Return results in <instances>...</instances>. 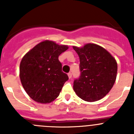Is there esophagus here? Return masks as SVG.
<instances>
[{"label":"esophagus","instance_id":"1","mask_svg":"<svg viewBox=\"0 0 134 134\" xmlns=\"http://www.w3.org/2000/svg\"><path fill=\"white\" fill-rule=\"evenodd\" d=\"M68 78H69V79H71V78H72V73L69 72L68 74Z\"/></svg>","mask_w":134,"mask_h":134}]
</instances>
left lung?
<instances>
[{
    "instance_id": "1",
    "label": "left lung",
    "mask_w": 134,
    "mask_h": 134,
    "mask_svg": "<svg viewBox=\"0 0 134 134\" xmlns=\"http://www.w3.org/2000/svg\"><path fill=\"white\" fill-rule=\"evenodd\" d=\"M80 58V76L74 81V92L88 102L103 98L115 82L118 64L105 48L94 43L73 46Z\"/></svg>"
}]
</instances>
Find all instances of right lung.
I'll list each match as a JSON object with an SVG mask.
<instances>
[{
	"label": "right lung",
	"instance_id": "1",
	"mask_svg": "<svg viewBox=\"0 0 134 134\" xmlns=\"http://www.w3.org/2000/svg\"><path fill=\"white\" fill-rule=\"evenodd\" d=\"M68 49L52 41L40 42L23 56L20 63L21 84L28 95L40 103H49L60 94L68 76L62 71L58 57Z\"/></svg>",
	"mask_w": 134,
	"mask_h": 134
}]
</instances>
